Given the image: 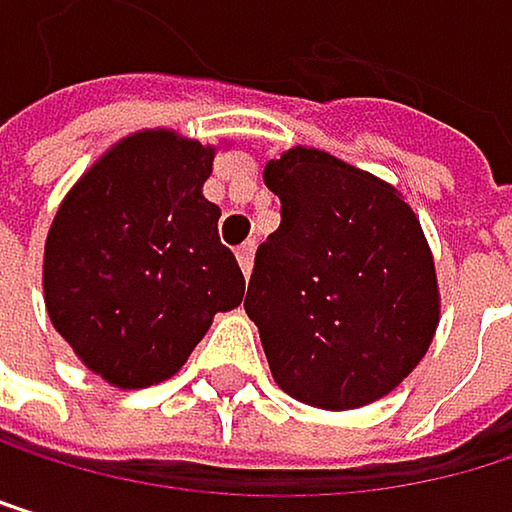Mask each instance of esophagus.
<instances>
[{
    "instance_id": "obj_1",
    "label": "esophagus",
    "mask_w": 512,
    "mask_h": 512,
    "mask_svg": "<svg viewBox=\"0 0 512 512\" xmlns=\"http://www.w3.org/2000/svg\"><path fill=\"white\" fill-rule=\"evenodd\" d=\"M236 261H239L242 273L248 276V273H251V264H254V242H242V245L236 248Z\"/></svg>"
}]
</instances>
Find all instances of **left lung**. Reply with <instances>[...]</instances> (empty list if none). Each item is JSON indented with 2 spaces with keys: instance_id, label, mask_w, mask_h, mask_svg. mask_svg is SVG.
Here are the masks:
<instances>
[{
  "instance_id": "1",
  "label": "left lung",
  "mask_w": 512,
  "mask_h": 512,
  "mask_svg": "<svg viewBox=\"0 0 512 512\" xmlns=\"http://www.w3.org/2000/svg\"><path fill=\"white\" fill-rule=\"evenodd\" d=\"M279 230L254 254L245 313L273 381L298 402L347 411L396 390L433 344L439 282L402 193L316 147L264 168Z\"/></svg>"
}]
</instances>
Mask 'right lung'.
Here are the masks:
<instances>
[{"instance_id": "right-lung-1", "label": "right lung", "mask_w": 512, "mask_h": 512, "mask_svg": "<svg viewBox=\"0 0 512 512\" xmlns=\"http://www.w3.org/2000/svg\"><path fill=\"white\" fill-rule=\"evenodd\" d=\"M214 147L171 128L122 137L64 196L45 239L42 291L57 334L110 387L168 381L245 276L202 196Z\"/></svg>"}]
</instances>
